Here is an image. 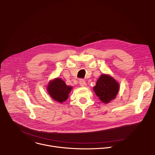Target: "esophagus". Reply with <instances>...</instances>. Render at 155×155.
Masks as SVG:
<instances>
[{"mask_svg":"<svg viewBox=\"0 0 155 155\" xmlns=\"http://www.w3.org/2000/svg\"><path fill=\"white\" fill-rule=\"evenodd\" d=\"M79 84L81 87H85L86 86V83L85 82V81L83 79H80L79 81Z\"/></svg>","mask_w":155,"mask_h":155,"instance_id":"esophagus-1","label":"esophagus"}]
</instances>
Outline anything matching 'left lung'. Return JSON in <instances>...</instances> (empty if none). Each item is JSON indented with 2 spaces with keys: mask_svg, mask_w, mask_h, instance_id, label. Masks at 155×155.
<instances>
[{
  "mask_svg": "<svg viewBox=\"0 0 155 155\" xmlns=\"http://www.w3.org/2000/svg\"><path fill=\"white\" fill-rule=\"evenodd\" d=\"M119 83L111 76L102 74L97 80L93 90L100 100L108 103L114 99L119 91Z\"/></svg>",
  "mask_w": 155,
  "mask_h": 155,
  "instance_id": "left-lung-1",
  "label": "left lung"
}]
</instances>
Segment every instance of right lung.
Returning a JSON list of instances; mask_svg holds the SVG:
<instances>
[{"instance_id": "right-lung-1", "label": "right lung", "mask_w": 155, "mask_h": 155, "mask_svg": "<svg viewBox=\"0 0 155 155\" xmlns=\"http://www.w3.org/2000/svg\"><path fill=\"white\" fill-rule=\"evenodd\" d=\"M72 89V86L66 85L61 78H57L50 81L47 87V91L54 100L62 103L67 100Z\"/></svg>"}]
</instances>
